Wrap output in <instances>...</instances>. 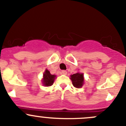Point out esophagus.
<instances>
[{
  "mask_svg": "<svg viewBox=\"0 0 126 126\" xmlns=\"http://www.w3.org/2000/svg\"><path fill=\"white\" fill-rule=\"evenodd\" d=\"M61 73H62V74H64V75H66L67 74V71L66 70H62V72H61Z\"/></svg>",
  "mask_w": 126,
  "mask_h": 126,
  "instance_id": "34e87169",
  "label": "esophagus"
}]
</instances>
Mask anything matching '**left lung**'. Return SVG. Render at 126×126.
<instances>
[{
	"label": "left lung",
	"instance_id": "obj_1",
	"mask_svg": "<svg viewBox=\"0 0 126 126\" xmlns=\"http://www.w3.org/2000/svg\"><path fill=\"white\" fill-rule=\"evenodd\" d=\"M70 79H71L72 84L74 87L75 88H81L83 86L84 83V78H83V74L82 73L77 72L73 75H70Z\"/></svg>",
	"mask_w": 126,
	"mask_h": 126
}]
</instances>
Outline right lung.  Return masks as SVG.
Here are the masks:
<instances>
[{
    "instance_id": "add662e5",
    "label": "right lung",
    "mask_w": 126,
    "mask_h": 126,
    "mask_svg": "<svg viewBox=\"0 0 126 126\" xmlns=\"http://www.w3.org/2000/svg\"><path fill=\"white\" fill-rule=\"evenodd\" d=\"M56 77V76L55 75L51 74L50 72L47 69H46L43 74V78L42 80L43 84L46 87L51 86L53 84Z\"/></svg>"
}]
</instances>
